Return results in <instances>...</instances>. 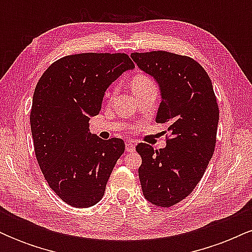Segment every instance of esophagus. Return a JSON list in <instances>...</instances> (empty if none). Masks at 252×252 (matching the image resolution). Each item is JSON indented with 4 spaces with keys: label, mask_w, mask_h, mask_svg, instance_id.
I'll return each instance as SVG.
<instances>
[{
    "label": "esophagus",
    "mask_w": 252,
    "mask_h": 252,
    "mask_svg": "<svg viewBox=\"0 0 252 252\" xmlns=\"http://www.w3.org/2000/svg\"><path fill=\"white\" fill-rule=\"evenodd\" d=\"M126 150L128 153H132L135 150V144L131 142V141H126Z\"/></svg>",
    "instance_id": "1"
}]
</instances>
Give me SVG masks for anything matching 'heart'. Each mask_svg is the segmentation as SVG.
<instances>
[{"mask_svg": "<svg viewBox=\"0 0 252 252\" xmlns=\"http://www.w3.org/2000/svg\"><path fill=\"white\" fill-rule=\"evenodd\" d=\"M153 82L150 78H148L147 76H143V74H137V76H135L134 78L131 79V86H132V90H134V92H137L140 91V90H142L146 88V86L148 85H152ZM115 92L114 91L110 94V96H112Z\"/></svg>", "mask_w": 252, "mask_h": 252, "instance_id": "obj_1", "label": "heart"}]
</instances>
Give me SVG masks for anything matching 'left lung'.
<instances>
[{
	"mask_svg": "<svg viewBox=\"0 0 252 252\" xmlns=\"http://www.w3.org/2000/svg\"><path fill=\"white\" fill-rule=\"evenodd\" d=\"M141 70L161 90L156 122L168 126L167 146L138 143V178L144 198L170 207L184 200L201 180L215 152L219 106L212 82L193 58L166 51L131 53Z\"/></svg>",
	"mask_w": 252,
	"mask_h": 252,
	"instance_id": "8db88e82",
	"label": "left lung"
}]
</instances>
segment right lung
Masks as SVG:
<instances>
[{"label":"right lung","mask_w":252,"mask_h":252,"mask_svg":"<svg viewBox=\"0 0 252 252\" xmlns=\"http://www.w3.org/2000/svg\"><path fill=\"white\" fill-rule=\"evenodd\" d=\"M135 67L126 53H80L54 62L37 82L31 110L34 152L48 186L66 204L90 207L103 198L126 144L91 135L104 92Z\"/></svg>","instance_id":"obj_1"}]
</instances>
